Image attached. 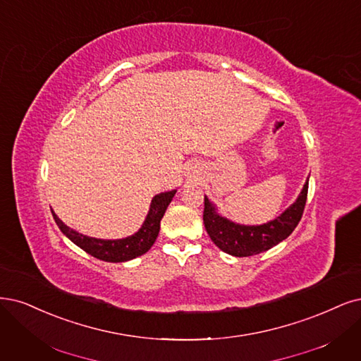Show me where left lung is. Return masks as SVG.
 I'll use <instances>...</instances> for the list:
<instances>
[{"mask_svg": "<svg viewBox=\"0 0 361 361\" xmlns=\"http://www.w3.org/2000/svg\"><path fill=\"white\" fill-rule=\"evenodd\" d=\"M307 185L305 183L303 190L285 212L263 226H239L216 214L215 206L204 197V212L203 221L207 234L212 242L221 251L234 257H251L259 252H264L270 247L278 245L294 231L297 224L300 222L306 198Z\"/></svg>", "mask_w": 361, "mask_h": 361, "instance_id": "obj_1", "label": "left lung"}]
</instances>
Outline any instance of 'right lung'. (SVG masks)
<instances>
[{
	"label": "right lung",
	"instance_id": "1",
	"mask_svg": "<svg viewBox=\"0 0 361 361\" xmlns=\"http://www.w3.org/2000/svg\"><path fill=\"white\" fill-rule=\"evenodd\" d=\"M176 191H169L155 195L152 198L151 209H149V214L143 222L142 228L127 239L103 240L88 238V235H83L67 227L66 224L55 215V212H52V215L59 230L64 233L73 243H76L79 247H82L85 252H88L90 255L98 259L107 261V263H122V261H128L135 257H140L151 250V246L155 243L157 235L159 233L161 218L164 216L166 209L173 200Z\"/></svg>",
	"mask_w": 361,
	"mask_h": 361
}]
</instances>
